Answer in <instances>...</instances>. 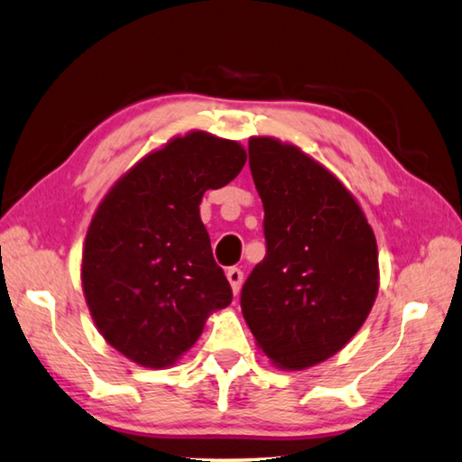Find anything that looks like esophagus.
<instances>
[{"instance_id":"34e87169","label":"esophagus","mask_w":462,"mask_h":462,"mask_svg":"<svg viewBox=\"0 0 462 462\" xmlns=\"http://www.w3.org/2000/svg\"><path fill=\"white\" fill-rule=\"evenodd\" d=\"M226 275H228V282H230V286H232V292L238 294L240 286H243V280H245L243 270H240V267H230V270L226 272Z\"/></svg>"}]
</instances>
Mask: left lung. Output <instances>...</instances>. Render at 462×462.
Wrapping results in <instances>:
<instances>
[{
  "label": "left lung",
  "mask_w": 462,
  "mask_h": 462,
  "mask_svg": "<svg viewBox=\"0 0 462 462\" xmlns=\"http://www.w3.org/2000/svg\"><path fill=\"white\" fill-rule=\"evenodd\" d=\"M265 257L240 291L259 348L282 369L338 353L374 307L377 245L355 197L294 144L249 141Z\"/></svg>",
  "instance_id": "8db88e82"
}]
</instances>
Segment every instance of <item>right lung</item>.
Here are the masks:
<instances>
[{"instance_id":"add662e5","label":"right lung","mask_w":462,"mask_h":462,"mask_svg":"<svg viewBox=\"0 0 462 462\" xmlns=\"http://www.w3.org/2000/svg\"><path fill=\"white\" fill-rule=\"evenodd\" d=\"M245 162L238 143L190 133L144 157L101 201L82 253V291L103 338L130 361L168 367L209 313L232 302L199 203Z\"/></svg>"}]
</instances>
